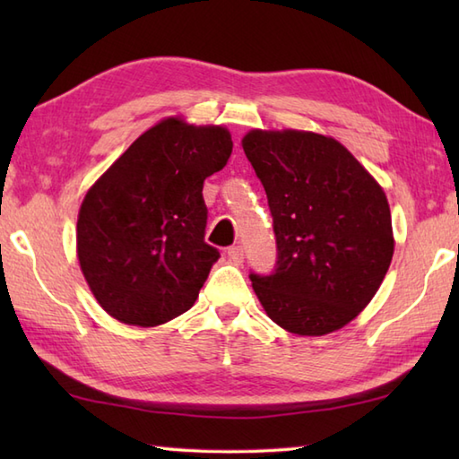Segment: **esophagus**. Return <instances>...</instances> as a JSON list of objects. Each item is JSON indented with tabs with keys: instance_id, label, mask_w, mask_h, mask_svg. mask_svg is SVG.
<instances>
[{
	"instance_id": "1",
	"label": "esophagus",
	"mask_w": 459,
	"mask_h": 459,
	"mask_svg": "<svg viewBox=\"0 0 459 459\" xmlns=\"http://www.w3.org/2000/svg\"><path fill=\"white\" fill-rule=\"evenodd\" d=\"M227 256H229V260L232 262V264L238 266L240 262L245 260V250H242V247H230L229 252H227Z\"/></svg>"
}]
</instances>
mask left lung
Wrapping results in <instances>:
<instances>
[{
  "mask_svg": "<svg viewBox=\"0 0 459 459\" xmlns=\"http://www.w3.org/2000/svg\"><path fill=\"white\" fill-rule=\"evenodd\" d=\"M242 150L264 185L278 245L274 274H250L255 294L290 333H333L368 306L391 266L386 195L331 135L250 130Z\"/></svg>",
  "mask_w": 459,
  "mask_h": 459,
  "instance_id": "left-lung-1",
  "label": "left lung"
}]
</instances>
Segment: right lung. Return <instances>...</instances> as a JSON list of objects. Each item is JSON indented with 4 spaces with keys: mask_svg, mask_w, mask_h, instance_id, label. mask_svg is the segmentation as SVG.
<instances>
[{
    "mask_svg": "<svg viewBox=\"0 0 459 459\" xmlns=\"http://www.w3.org/2000/svg\"><path fill=\"white\" fill-rule=\"evenodd\" d=\"M232 152L224 126L169 116L145 130L92 187L76 221V256L100 307L155 327L199 298L219 250L204 242L203 181Z\"/></svg>",
    "mask_w": 459,
    "mask_h": 459,
    "instance_id": "obj_1",
    "label": "right lung"
}]
</instances>
